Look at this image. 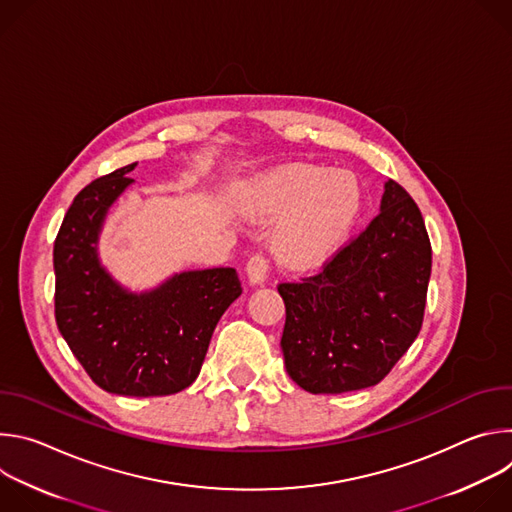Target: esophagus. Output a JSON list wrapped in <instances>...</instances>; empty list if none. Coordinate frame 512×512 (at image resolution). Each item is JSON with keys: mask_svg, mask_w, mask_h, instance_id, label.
<instances>
[{"mask_svg": "<svg viewBox=\"0 0 512 512\" xmlns=\"http://www.w3.org/2000/svg\"><path fill=\"white\" fill-rule=\"evenodd\" d=\"M267 271H269V259L263 255V253H255L249 263H247V277H249V283L253 285H259L265 281L267 277Z\"/></svg>", "mask_w": 512, "mask_h": 512, "instance_id": "1", "label": "esophagus"}]
</instances>
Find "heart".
<instances>
[{
  "instance_id": "1",
  "label": "heart",
  "mask_w": 512,
  "mask_h": 512,
  "mask_svg": "<svg viewBox=\"0 0 512 512\" xmlns=\"http://www.w3.org/2000/svg\"><path fill=\"white\" fill-rule=\"evenodd\" d=\"M241 212L251 221H275V257L289 267L328 259L354 227L362 208L356 178L312 164H287L241 190Z\"/></svg>"
}]
</instances>
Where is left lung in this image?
I'll list each match as a JSON object with an SVG mask.
<instances>
[{
  "label": "left lung",
  "instance_id": "8db88e82",
  "mask_svg": "<svg viewBox=\"0 0 512 512\" xmlns=\"http://www.w3.org/2000/svg\"><path fill=\"white\" fill-rule=\"evenodd\" d=\"M429 275L431 243L421 210L389 180L367 229L318 273L277 285L289 377L314 395L381 383L421 330Z\"/></svg>",
  "mask_w": 512,
  "mask_h": 512
}]
</instances>
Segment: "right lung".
Segmentation results:
<instances>
[{
	"label": "right lung",
	"instance_id": "1",
	"mask_svg": "<svg viewBox=\"0 0 512 512\" xmlns=\"http://www.w3.org/2000/svg\"><path fill=\"white\" fill-rule=\"evenodd\" d=\"M135 166L93 180L66 210L54 241V316L95 385L162 397L196 381L218 320L243 289L233 267L184 271L139 296L111 279L99 265L97 239Z\"/></svg>",
	"mask_w": 512,
	"mask_h": 512
}]
</instances>
